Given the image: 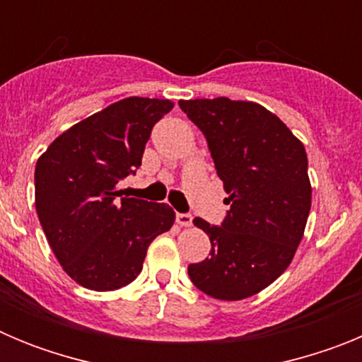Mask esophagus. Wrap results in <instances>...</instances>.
<instances>
[{"instance_id":"obj_1","label":"esophagus","mask_w":362,"mask_h":362,"mask_svg":"<svg viewBox=\"0 0 362 362\" xmlns=\"http://www.w3.org/2000/svg\"><path fill=\"white\" fill-rule=\"evenodd\" d=\"M192 219H194V217H192V214H177V216H175V221H177L179 225L181 226H190L192 225Z\"/></svg>"}]
</instances>
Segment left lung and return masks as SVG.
<instances>
[{"label": "left lung", "instance_id": "8db88e82", "mask_svg": "<svg viewBox=\"0 0 362 362\" xmlns=\"http://www.w3.org/2000/svg\"><path fill=\"white\" fill-rule=\"evenodd\" d=\"M179 107L206 137L230 204L219 226L194 219L209 233L212 250L188 264V276L214 299H246L288 268L303 239L312 206L306 150L257 103L216 98Z\"/></svg>", "mask_w": 362, "mask_h": 362}]
</instances>
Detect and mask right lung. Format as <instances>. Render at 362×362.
<instances>
[{"label":"right lung","instance_id":"obj_1","mask_svg":"<svg viewBox=\"0 0 362 362\" xmlns=\"http://www.w3.org/2000/svg\"><path fill=\"white\" fill-rule=\"evenodd\" d=\"M168 99L127 98L63 132L36 165V210L63 270L95 292L132 283L150 243L174 225L165 203L117 190L141 166Z\"/></svg>","mask_w":362,"mask_h":362}]
</instances>
